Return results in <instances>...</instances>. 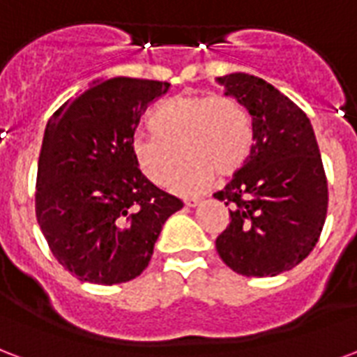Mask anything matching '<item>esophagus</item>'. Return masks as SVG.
<instances>
[{"mask_svg":"<svg viewBox=\"0 0 357 357\" xmlns=\"http://www.w3.org/2000/svg\"><path fill=\"white\" fill-rule=\"evenodd\" d=\"M201 199H197V197H186V199H184V205H186V207H197Z\"/></svg>","mask_w":357,"mask_h":357,"instance_id":"obj_1","label":"esophagus"}]
</instances>
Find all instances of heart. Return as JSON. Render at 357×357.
<instances>
[{
  "instance_id": "b5f03b06",
  "label": "heart",
  "mask_w": 357,
  "mask_h": 357,
  "mask_svg": "<svg viewBox=\"0 0 357 357\" xmlns=\"http://www.w3.org/2000/svg\"><path fill=\"white\" fill-rule=\"evenodd\" d=\"M154 135H135L133 162L154 186L173 182L178 194H199L214 176L229 178L245 167L254 146V124L243 103L224 93H182L165 101L150 118ZM183 156L181 157L180 154Z\"/></svg>"
}]
</instances>
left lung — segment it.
<instances>
[{
	"mask_svg": "<svg viewBox=\"0 0 357 357\" xmlns=\"http://www.w3.org/2000/svg\"><path fill=\"white\" fill-rule=\"evenodd\" d=\"M250 112L254 146L245 167L214 197L229 207L216 237L222 261L245 277L294 269L320 239L328 178L310 120L275 86L254 75L218 77Z\"/></svg>",
	"mask_w": 357,
	"mask_h": 357,
	"instance_id": "left-lung-1",
	"label": "left lung"
}]
</instances>
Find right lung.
Segmentation results:
<instances>
[{
  "label": "right lung",
  "mask_w": 357,
  "mask_h": 357,
  "mask_svg": "<svg viewBox=\"0 0 357 357\" xmlns=\"http://www.w3.org/2000/svg\"><path fill=\"white\" fill-rule=\"evenodd\" d=\"M169 82L101 80L50 116L37 165L36 214L58 264L82 282H128L149 265L182 208L131 158L141 114Z\"/></svg>",
  "instance_id": "1"
}]
</instances>
